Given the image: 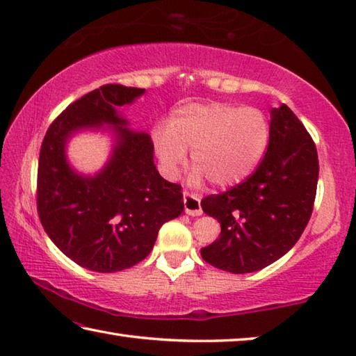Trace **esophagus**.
<instances>
[{
    "label": "esophagus",
    "instance_id": "obj_1",
    "mask_svg": "<svg viewBox=\"0 0 356 356\" xmlns=\"http://www.w3.org/2000/svg\"><path fill=\"white\" fill-rule=\"evenodd\" d=\"M184 206H185V213L191 216H200L202 215L201 209V200L196 195H191V193H184Z\"/></svg>",
    "mask_w": 356,
    "mask_h": 356
}]
</instances>
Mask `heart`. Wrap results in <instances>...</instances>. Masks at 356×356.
Here are the masks:
<instances>
[{"mask_svg":"<svg viewBox=\"0 0 356 356\" xmlns=\"http://www.w3.org/2000/svg\"><path fill=\"white\" fill-rule=\"evenodd\" d=\"M152 141L161 168L176 179L191 150V185L209 180L227 188L256 170L270 141L265 113L252 106L229 104H193L174 114L170 127L159 125Z\"/></svg>","mask_w":356,"mask_h":356,"instance_id":"1","label":"heart"}]
</instances>
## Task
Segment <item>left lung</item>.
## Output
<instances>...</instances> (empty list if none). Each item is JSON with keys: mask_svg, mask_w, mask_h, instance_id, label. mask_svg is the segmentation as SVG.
Segmentation results:
<instances>
[{"mask_svg": "<svg viewBox=\"0 0 356 356\" xmlns=\"http://www.w3.org/2000/svg\"><path fill=\"white\" fill-rule=\"evenodd\" d=\"M317 179V149L305 125L287 105L272 108L268 147L257 170L201 202L221 226L220 237L201 250L204 261L237 275L278 261L308 225Z\"/></svg>", "mask_w": 356, "mask_h": 356, "instance_id": "obj_1", "label": "left lung"}]
</instances>
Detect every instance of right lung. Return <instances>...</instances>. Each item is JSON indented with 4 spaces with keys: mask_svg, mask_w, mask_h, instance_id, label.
<instances>
[{
    "mask_svg": "<svg viewBox=\"0 0 356 356\" xmlns=\"http://www.w3.org/2000/svg\"><path fill=\"white\" fill-rule=\"evenodd\" d=\"M144 92L105 84L65 108L42 143L40 222L65 256L92 272L114 273L141 262L160 227L184 210L180 185L156 171L150 136L130 130L120 113ZM88 129H108L113 138L107 163L92 177L78 173L65 152L70 138Z\"/></svg>",
    "mask_w": 356,
    "mask_h": 356,
    "instance_id": "add662e5",
    "label": "right lung"
}]
</instances>
